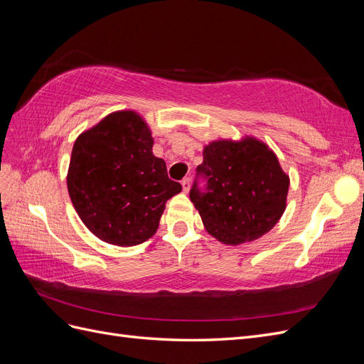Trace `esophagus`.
<instances>
[{"mask_svg": "<svg viewBox=\"0 0 364 364\" xmlns=\"http://www.w3.org/2000/svg\"><path fill=\"white\" fill-rule=\"evenodd\" d=\"M182 190H183V193H188L190 191V178H185L182 181Z\"/></svg>", "mask_w": 364, "mask_h": 364, "instance_id": "1", "label": "esophagus"}]
</instances>
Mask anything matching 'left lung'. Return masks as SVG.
Returning a JSON list of instances; mask_svg holds the SVG:
<instances>
[{
  "label": "left lung",
  "instance_id": "1",
  "mask_svg": "<svg viewBox=\"0 0 364 364\" xmlns=\"http://www.w3.org/2000/svg\"><path fill=\"white\" fill-rule=\"evenodd\" d=\"M197 173L206 179V191L194 182L190 199L206 232L223 245L238 246L267 234L287 208L289 174L255 136L211 141Z\"/></svg>",
  "mask_w": 364,
  "mask_h": 364
}]
</instances>
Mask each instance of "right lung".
<instances>
[{
    "label": "right lung",
    "mask_w": 364,
    "mask_h": 364,
    "mask_svg": "<svg viewBox=\"0 0 364 364\" xmlns=\"http://www.w3.org/2000/svg\"><path fill=\"white\" fill-rule=\"evenodd\" d=\"M146 119L124 109L77 136L67 174L75 213L105 243L129 247L156 234L165 203L182 191L151 151Z\"/></svg>",
    "instance_id": "right-lung-1"
}]
</instances>
